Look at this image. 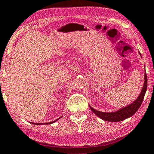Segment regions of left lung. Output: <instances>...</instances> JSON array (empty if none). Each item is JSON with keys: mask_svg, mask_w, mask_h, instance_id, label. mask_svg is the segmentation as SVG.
I'll return each instance as SVG.
<instances>
[{"mask_svg": "<svg viewBox=\"0 0 154 154\" xmlns=\"http://www.w3.org/2000/svg\"><path fill=\"white\" fill-rule=\"evenodd\" d=\"M140 56H141V54H140ZM146 88H147V76H146L145 72V73H144V82L143 88H142L140 95L138 96V97L133 102V103H131V104H129L128 106L124 107L123 108L120 109V110H118L117 111H116V112H100L99 110H95L94 108H93L92 107H91L90 106V108L96 115L104 120V121L112 122L123 121V120L127 119V118L133 116L137 112L138 109L140 108L142 101H143L144 95H145L146 91Z\"/></svg>", "mask_w": 154, "mask_h": 154, "instance_id": "1", "label": "left lung"}]
</instances>
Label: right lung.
Wrapping results in <instances>:
<instances>
[{"mask_svg":"<svg viewBox=\"0 0 154 154\" xmlns=\"http://www.w3.org/2000/svg\"><path fill=\"white\" fill-rule=\"evenodd\" d=\"M62 117H60V118H58V119H57L56 120H55V121H53V122H48V123H33V122H31V124H35V125H42V124H53V123H54V122H55L56 121H57V120H58L59 119H60Z\"/></svg>","mask_w":154,"mask_h":154,"instance_id":"obj_1","label":"right lung"}]
</instances>
